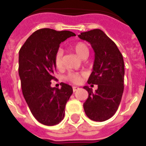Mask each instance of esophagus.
I'll list each match as a JSON object with an SVG mask.
<instances>
[{"label": "esophagus", "instance_id": "obj_1", "mask_svg": "<svg viewBox=\"0 0 146 146\" xmlns=\"http://www.w3.org/2000/svg\"><path fill=\"white\" fill-rule=\"evenodd\" d=\"M77 90H79V88L76 87V86H73V92H75V91H76Z\"/></svg>", "mask_w": 146, "mask_h": 146}]
</instances>
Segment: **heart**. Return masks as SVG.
<instances>
[{"mask_svg": "<svg viewBox=\"0 0 146 146\" xmlns=\"http://www.w3.org/2000/svg\"><path fill=\"white\" fill-rule=\"evenodd\" d=\"M72 49L73 51L77 54L80 58L86 59L89 56V48H88L87 45L84 42L82 41H79L74 43L72 46ZM63 51L62 49H59L56 50L54 55V64H55L56 68H61L62 67V64H63ZM66 79L68 81L73 83H80L81 81V76L79 74L76 73H69L68 75L66 76Z\"/></svg>", "mask_w": 146, "mask_h": 146, "instance_id": "obj_1", "label": "heart"}]
</instances>
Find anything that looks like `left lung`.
<instances>
[{
    "label": "left lung",
    "instance_id": "left-lung-1",
    "mask_svg": "<svg viewBox=\"0 0 146 146\" xmlns=\"http://www.w3.org/2000/svg\"><path fill=\"white\" fill-rule=\"evenodd\" d=\"M78 36L90 43L95 52L93 72L89 84H96L93 92L85 86L89 93L83 103L86 115L91 120L103 122L112 117L117 111L124 90V61L117 46L100 29L83 32Z\"/></svg>",
    "mask_w": 146,
    "mask_h": 146
}]
</instances>
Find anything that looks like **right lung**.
<instances>
[{"label": "right lung", "mask_w": 146, "mask_h": 146, "mask_svg": "<svg viewBox=\"0 0 146 146\" xmlns=\"http://www.w3.org/2000/svg\"><path fill=\"white\" fill-rule=\"evenodd\" d=\"M76 36L71 31L40 29L29 36L19 51V76L24 97L34 118L46 125L63 119L65 106L73 93L72 86L61 83L51 87L56 66L54 55L63 42Z\"/></svg>", "instance_id": "obj_1"}]
</instances>
